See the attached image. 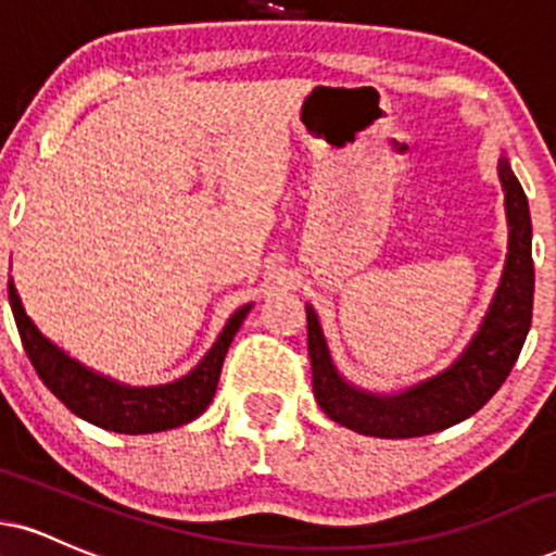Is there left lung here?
<instances>
[{
  "label": "left lung",
  "instance_id": "1",
  "mask_svg": "<svg viewBox=\"0 0 556 556\" xmlns=\"http://www.w3.org/2000/svg\"><path fill=\"white\" fill-rule=\"evenodd\" d=\"M497 176L505 191L507 217L503 277L471 342L438 376L391 393L354 386L333 365L316 307L305 305L313 393L320 409L337 425L370 438H422L469 419L510 376L531 329L533 230L523 186L518 184L505 155L497 160Z\"/></svg>",
  "mask_w": 556,
  "mask_h": 556
}]
</instances>
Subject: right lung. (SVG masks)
Returning a JSON list of instances; mask_svg holds the SVG:
<instances>
[{
  "label": "right lung",
  "instance_id": "right-lung-1",
  "mask_svg": "<svg viewBox=\"0 0 556 556\" xmlns=\"http://www.w3.org/2000/svg\"><path fill=\"white\" fill-rule=\"evenodd\" d=\"M7 292H10L12 316H15L25 352H28L33 367L53 396L85 422L122 434L163 432L197 419L212 404L227 346L253 307V303L240 305L227 318L225 329L214 339L210 352L184 378L163 386H129L103 376V372H96L92 367L70 357L51 339H46L25 313L12 277Z\"/></svg>",
  "mask_w": 556,
  "mask_h": 556
}]
</instances>
